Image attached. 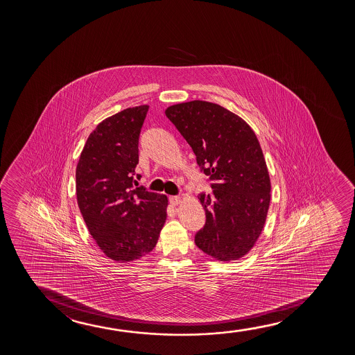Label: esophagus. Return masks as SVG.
<instances>
[{
	"label": "esophagus",
	"mask_w": 355,
	"mask_h": 355,
	"mask_svg": "<svg viewBox=\"0 0 355 355\" xmlns=\"http://www.w3.org/2000/svg\"><path fill=\"white\" fill-rule=\"evenodd\" d=\"M170 202L172 205H178L180 202V196H171Z\"/></svg>",
	"instance_id": "esophagus-1"
}]
</instances>
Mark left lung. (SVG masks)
Segmentation results:
<instances>
[{
	"instance_id": "1",
	"label": "left lung",
	"mask_w": 355,
	"mask_h": 355,
	"mask_svg": "<svg viewBox=\"0 0 355 355\" xmlns=\"http://www.w3.org/2000/svg\"><path fill=\"white\" fill-rule=\"evenodd\" d=\"M209 175L212 193L199 194L206 214L196 246L218 261H235L262 233L270 202V180L252 128L225 107L204 101L166 109Z\"/></svg>"
}]
</instances>
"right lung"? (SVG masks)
<instances>
[{"label": "right lung", "mask_w": 355, "mask_h": 355, "mask_svg": "<svg viewBox=\"0 0 355 355\" xmlns=\"http://www.w3.org/2000/svg\"><path fill=\"white\" fill-rule=\"evenodd\" d=\"M148 109L128 107L101 122L76 167L78 209L99 248L116 262L153 251L165 224L167 196L137 187L138 141Z\"/></svg>", "instance_id": "1"}]
</instances>
